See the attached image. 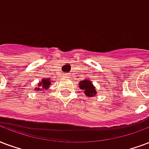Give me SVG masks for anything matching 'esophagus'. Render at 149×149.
<instances>
[{
	"mask_svg": "<svg viewBox=\"0 0 149 149\" xmlns=\"http://www.w3.org/2000/svg\"><path fill=\"white\" fill-rule=\"evenodd\" d=\"M64 75H68V74H64Z\"/></svg>",
	"mask_w": 149,
	"mask_h": 149,
	"instance_id": "esophagus-1",
	"label": "esophagus"
}]
</instances>
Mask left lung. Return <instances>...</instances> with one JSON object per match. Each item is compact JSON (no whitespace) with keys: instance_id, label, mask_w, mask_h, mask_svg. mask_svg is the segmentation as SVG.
I'll return each instance as SVG.
<instances>
[{"instance_id":"obj_1","label":"left lung","mask_w":149,"mask_h":149,"mask_svg":"<svg viewBox=\"0 0 149 149\" xmlns=\"http://www.w3.org/2000/svg\"><path fill=\"white\" fill-rule=\"evenodd\" d=\"M79 87L80 89H84L85 90V94L88 96V97H93L94 95L97 94L96 90H95V87L92 82L89 80H85V81H79Z\"/></svg>"}]
</instances>
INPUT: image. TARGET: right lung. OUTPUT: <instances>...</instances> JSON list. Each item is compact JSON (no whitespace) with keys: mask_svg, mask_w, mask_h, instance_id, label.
Listing matches in <instances>:
<instances>
[{"mask_svg":"<svg viewBox=\"0 0 149 149\" xmlns=\"http://www.w3.org/2000/svg\"><path fill=\"white\" fill-rule=\"evenodd\" d=\"M51 83V80H49V79H44L42 81L39 83L38 86L40 87L38 88H35V91H38V90H42V89H46L49 87V85Z\"/></svg>","mask_w":149,"mask_h":149,"instance_id":"right-lung-1","label":"right lung"}]
</instances>
